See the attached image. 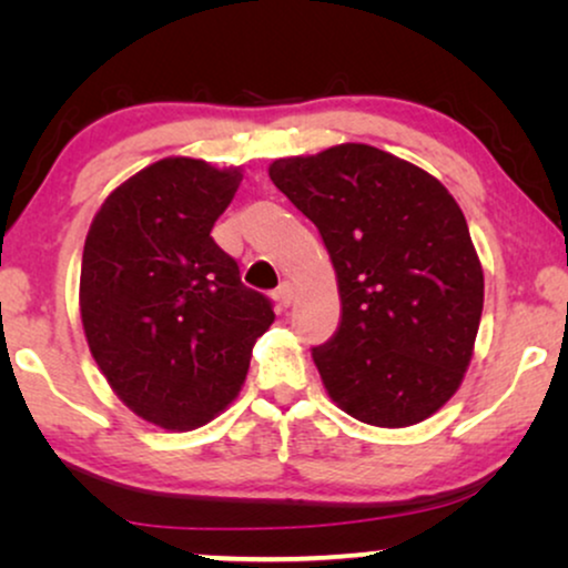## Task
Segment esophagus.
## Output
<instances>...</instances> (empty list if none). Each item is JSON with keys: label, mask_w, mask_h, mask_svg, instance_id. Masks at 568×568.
Returning <instances> with one entry per match:
<instances>
[{"label": "esophagus", "mask_w": 568, "mask_h": 568, "mask_svg": "<svg viewBox=\"0 0 568 568\" xmlns=\"http://www.w3.org/2000/svg\"><path fill=\"white\" fill-rule=\"evenodd\" d=\"M292 300H294V286H292L290 282H284V284L276 290V302H278V305H282V307H290Z\"/></svg>", "instance_id": "obj_1"}]
</instances>
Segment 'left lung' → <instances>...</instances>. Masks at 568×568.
I'll use <instances>...</instances> for the list:
<instances>
[{"label": "left lung", "instance_id": "left-lung-1", "mask_svg": "<svg viewBox=\"0 0 568 568\" xmlns=\"http://www.w3.org/2000/svg\"><path fill=\"white\" fill-rule=\"evenodd\" d=\"M336 268L341 325L313 348L333 403L364 424L424 422L460 387L484 313L468 222L426 170L369 144L268 165Z\"/></svg>", "mask_w": 568, "mask_h": 568}]
</instances>
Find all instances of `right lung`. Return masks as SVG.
<instances>
[{"label": "right lung", "mask_w": 568, "mask_h": 568, "mask_svg": "<svg viewBox=\"0 0 568 568\" xmlns=\"http://www.w3.org/2000/svg\"><path fill=\"white\" fill-rule=\"evenodd\" d=\"M240 181V168L158 160L111 191L84 240L80 315L92 359L162 429H196L227 408L274 323L271 302L240 282L212 237Z\"/></svg>", "instance_id": "right-lung-1"}]
</instances>
